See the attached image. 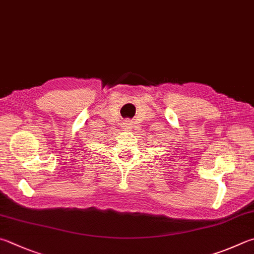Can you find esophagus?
<instances>
[{
	"mask_svg": "<svg viewBox=\"0 0 254 254\" xmlns=\"http://www.w3.org/2000/svg\"><path fill=\"white\" fill-rule=\"evenodd\" d=\"M122 127H124V130H131V128L133 127V124L130 121H126V122H123Z\"/></svg>",
	"mask_w": 254,
	"mask_h": 254,
	"instance_id": "34e87169",
	"label": "esophagus"
}]
</instances>
